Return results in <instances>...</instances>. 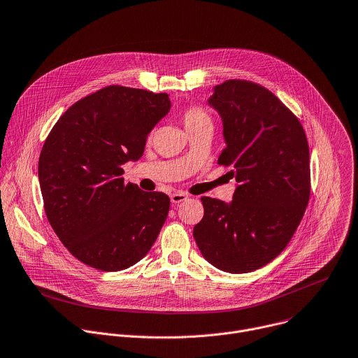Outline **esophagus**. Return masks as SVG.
Here are the masks:
<instances>
[{"label": "esophagus", "instance_id": "esophagus-1", "mask_svg": "<svg viewBox=\"0 0 358 358\" xmlns=\"http://www.w3.org/2000/svg\"><path fill=\"white\" fill-rule=\"evenodd\" d=\"M188 198V195L185 194V192H173L171 194V196H170V199H171V202L173 203H180V202H182V201H185Z\"/></svg>", "mask_w": 358, "mask_h": 358}]
</instances>
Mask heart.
<instances>
[{"label": "heart", "mask_w": 358, "mask_h": 358, "mask_svg": "<svg viewBox=\"0 0 358 358\" xmlns=\"http://www.w3.org/2000/svg\"><path fill=\"white\" fill-rule=\"evenodd\" d=\"M182 121L187 131H195L205 125H212V117L209 112L198 105L189 106L182 113Z\"/></svg>", "instance_id": "1"}]
</instances>
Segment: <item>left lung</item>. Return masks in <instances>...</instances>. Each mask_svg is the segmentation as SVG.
I'll return each mask as SVG.
<instances>
[{"instance_id":"8db88e82","label":"left lung","mask_w":358,"mask_h":358,"mask_svg":"<svg viewBox=\"0 0 358 358\" xmlns=\"http://www.w3.org/2000/svg\"><path fill=\"white\" fill-rule=\"evenodd\" d=\"M223 119L226 148L217 164L231 167L233 201L202 196L194 227L202 256L216 268L243 274L274 260L289 243L309 201V146L299 119L267 88L226 80L209 98Z\"/></svg>"}]
</instances>
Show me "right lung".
Here are the masks:
<instances>
[{"label":"right lung","mask_w":358,"mask_h":358,"mask_svg":"<svg viewBox=\"0 0 358 358\" xmlns=\"http://www.w3.org/2000/svg\"><path fill=\"white\" fill-rule=\"evenodd\" d=\"M170 105L166 92L108 85L73 103L48 135L38 167L45 212L84 264L121 271L156 242L169 195L142 191L121 176L127 162L142 157Z\"/></svg>","instance_id":"obj_1"}]
</instances>
